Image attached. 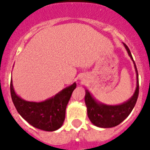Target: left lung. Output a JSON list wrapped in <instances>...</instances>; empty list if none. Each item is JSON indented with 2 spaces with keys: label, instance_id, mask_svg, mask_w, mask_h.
<instances>
[{
  "label": "left lung",
  "instance_id": "obj_1",
  "mask_svg": "<svg viewBox=\"0 0 150 150\" xmlns=\"http://www.w3.org/2000/svg\"><path fill=\"white\" fill-rule=\"evenodd\" d=\"M125 47L128 51V55L130 56L132 60L134 62L136 76H137V85L135 89V93L128 101L123 103L120 105H106L101 103L97 102L92 96L88 90H86L85 96V102L87 107V114L89 120L94 125L100 128H112L118 125L121 124L127 117L130 114L132 110L135 107L138 96H139V74H138L137 68L135 65V61L133 60L130 50L128 46L124 43Z\"/></svg>",
  "mask_w": 150,
  "mask_h": 150
}]
</instances>
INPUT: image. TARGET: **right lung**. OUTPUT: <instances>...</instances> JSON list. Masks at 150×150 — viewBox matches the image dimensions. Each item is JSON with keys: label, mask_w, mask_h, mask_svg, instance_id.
I'll use <instances>...</instances> for the list:
<instances>
[{"label": "right lung", "mask_w": 150, "mask_h": 150, "mask_svg": "<svg viewBox=\"0 0 150 150\" xmlns=\"http://www.w3.org/2000/svg\"><path fill=\"white\" fill-rule=\"evenodd\" d=\"M76 83L67 87L59 93L43 102H29L15 93L11 81V96L18 114L33 127L47 132L57 130L65 118V110Z\"/></svg>", "instance_id": "add662e5"}]
</instances>
